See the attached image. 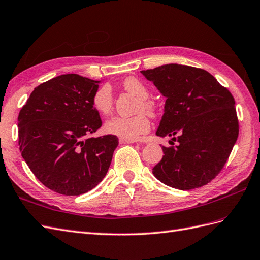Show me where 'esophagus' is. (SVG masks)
Here are the masks:
<instances>
[{
  "instance_id": "obj_1",
  "label": "esophagus",
  "mask_w": 260,
  "mask_h": 260,
  "mask_svg": "<svg viewBox=\"0 0 260 260\" xmlns=\"http://www.w3.org/2000/svg\"><path fill=\"white\" fill-rule=\"evenodd\" d=\"M119 143L121 144H132L135 143L134 139H128V138H119Z\"/></svg>"
}]
</instances>
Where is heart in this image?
<instances>
[{"label":"heart","instance_id":"1","mask_svg":"<svg viewBox=\"0 0 260 260\" xmlns=\"http://www.w3.org/2000/svg\"><path fill=\"white\" fill-rule=\"evenodd\" d=\"M123 88L139 99L137 105L138 114L126 117V116H112L104 124V131L108 134L116 135L121 138L136 139L141 135L147 133L150 128V121L148 116L143 111L147 113L150 116H156L158 114L157 104L149 100V89L142 80L135 77H128L123 81ZM113 92L109 84H102L95 90L92 96V105L98 113L102 115H108L113 110Z\"/></svg>","mask_w":260,"mask_h":260}]
</instances>
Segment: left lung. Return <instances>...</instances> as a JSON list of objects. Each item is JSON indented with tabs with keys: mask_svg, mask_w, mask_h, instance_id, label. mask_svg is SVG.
<instances>
[{
	"mask_svg": "<svg viewBox=\"0 0 260 260\" xmlns=\"http://www.w3.org/2000/svg\"><path fill=\"white\" fill-rule=\"evenodd\" d=\"M141 72L167 98L156 134L171 137V146H162L165 155L152 174L179 190L208 184L223 169L238 137L232 93L196 67L170 63Z\"/></svg>",
	"mask_w": 260,
	"mask_h": 260,
	"instance_id": "left-lung-1",
	"label": "left lung"
}]
</instances>
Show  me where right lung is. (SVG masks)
I'll return each instance as SVG.
<instances>
[{
	"label": "right lung",
	"mask_w": 260,
	"mask_h": 260,
	"mask_svg": "<svg viewBox=\"0 0 260 260\" xmlns=\"http://www.w3.org/2000/svg\"><path fill=\"white\" fill-rule=\"evenodd\" d=\"M99 81L61 75L34 89L18 114V146L45 187L80 196L102 181L118 145L115 135L92 137L102 125L92 96Z\"/></svg>",
	"instance_id": "add662e5"
}]
</instances>
